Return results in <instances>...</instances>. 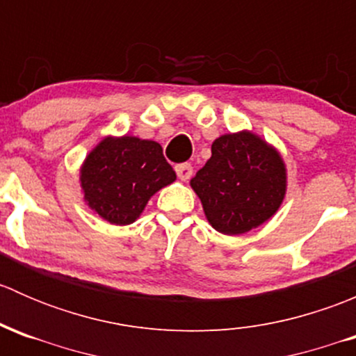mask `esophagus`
<instances>
[{
    "label": "esophagus",
    "mask_w": 356,
    "mask_h": 356,
    "mask_svg": "<svg viewBox=\"0 0 356 356\" xmlns=\"http://www.w3.org/2000/svg\"><path fill=\"white\" fill-rule=\"evenodd\" d=\"M175 172H177V177L181 181H189L193 175V167L189 163H181V165H175Z\"/></svg>",
    "instance_id": "34e87169"
}]
</instances>
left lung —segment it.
I'll list each match as a JSON object with an SVG mask.
<instances>
[{"mask_svg": "<svg viewBox=\"0 0 356 356\" xmlns=\"http://www.w3.org/2000/svg\"><path fill=\"white\" fill-rule=\"evenodd\" d=\"M189 184L211 227L239 236L277 213L288 189V170L274 146L251 131H239L215 139L210 160Z\"/></svg>", "mask_w": 356, "mask_h": 356, "instance_id": "8db88e82", "label": "left lung"}]
</instances>
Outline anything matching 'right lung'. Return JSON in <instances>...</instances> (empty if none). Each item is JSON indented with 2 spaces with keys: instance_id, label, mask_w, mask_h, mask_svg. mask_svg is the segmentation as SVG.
Instances as JSON below:
<instances>
[{
  "instance_id": "add662e5",
  "label": "right lung",
  "mask_w": 356,
  "mask_h": 356,
  "mask_svg": "<svg viewBox=\"0 0 356 356\" xmlns=\"http://www.w3.org/2000/svg\"><path fill=\"white\" fill-rule=\"evenodd\" d=\"M79 181L95 213L113 225H129L156 191L175 181V172L156 141L106 136L82 161Z\"/></svg>"
}]
</instances>
